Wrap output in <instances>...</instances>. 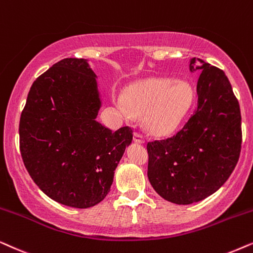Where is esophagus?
<instances>
[{
    "mask_svg": "<svg viewBox=\"0 0 253 253\" xmlns=\"http://www.w3.org/2000/svg\"><path fill=\"white\" fill-rule=\"evenodd\" d=\"M134 142H136V143H143L144 142V140H143V136L141 135L140 133H137V132H135L134 133Z\"/></svg>",
    "mask_w": 253,
    "mask_h": 253,
    "instance_id": "34e87169",
    "label": "esophagus"
}]
</instances>
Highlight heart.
Wrapping results in <instances>:
<instances>
[{
  "label": "heart",
  "mask_w": 253,
  "mask_h": 253,
  "mask_svg": "<svg viewBox=\"0 0 253 253\" xmlns=\"http://www.w3.org/2000/svg\"><path fill=\"white\" fill-rule=\"evenodd\" d=\"M193 100V90L185 81L146 79L125 89L118 107L125 114L142 116L148 132L168 135L177 128Z\"/></svg>",
  "instance_id": "b5f03b06"
}]
</instances>
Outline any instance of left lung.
<instances>
[{
    "instance_id": "1",
    "label": "left lung",
    "mask_w": 253,
    "mask_h": 253,
    "mask_svg": "<svg viewBox=\"0 0 253 253\" xmlns=\"http://www.w3.org/2000/svg\"><path fill=\"white\" fill-rule=\"evenodd\" d=\"M190 72L200 73L194 113L173 136L147 144L151 186L177 205L216 192L236 167L242 144L240 104L223 70L192 58Z\"/></svg>"
}]
</instances>
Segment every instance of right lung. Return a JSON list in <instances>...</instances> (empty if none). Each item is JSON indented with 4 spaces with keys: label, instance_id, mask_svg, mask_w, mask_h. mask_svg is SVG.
<instances>
[{
    "label": "right lung",
    "instance_id": "obj_1",
    "mask_svg": "<svg viewBox=\"0 0 253 253\" xmlns=\"http://www.w3.org/2000/svg\"><path fill=\"white\" fill-rule=\"evenodd\" d=\"M102 107L97 75L87 60L63 59L30 89L19 148L33 181L47 197L74 208L104 200L133 130L116 132L96 120Z\"/></svg>",
    "mask_w": 253,
    "mask_h": 253
}]
</instances>
